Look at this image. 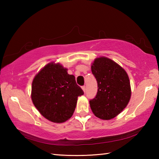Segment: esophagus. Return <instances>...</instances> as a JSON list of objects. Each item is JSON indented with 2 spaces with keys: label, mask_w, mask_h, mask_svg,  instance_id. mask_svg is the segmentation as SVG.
Returning a JSON list of instances; mask_svg holds the SVG:
<instances>
[{
  "label": "esophagus",
  "mask_w": 159,
  "mask_h": 159,
  "mask_svg": "<svg viewBox=\"0 0 159 159\" xmlns=\"http://www.w3.org/2000/svg\"><path fill=\"white\" fill-rule=\"evenodd\" d=\"M82 89H83V92L85 93V85L82 86Z\"/></svg>",
  "instance_id": "1"
}]
</instances>
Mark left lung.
I'll use <instances>...</instances> for the list:
<instances>
[{"instance_id": "1", "label": "left lung", "mask_w": 159, "mask_h": 159, "mask_svg": "<svg viewBox=\"0 0 159 159\" xmlns=\"http://www.w3.org/2000/svg\"><path fill=\"white\" fill-rule=\"evenodd\" d=\"M92 73L98 82V93L90 100L95 116L110 120L128 105L131 96L129 77L121 66L105 57H98L91 65Z\"/></svg>"}]
</instances>
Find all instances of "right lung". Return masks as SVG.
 <instances>
[{
  "instance_id": "add662e5",
  "label": "right lung",
  "mask_w": 159,
  "mask_h": 159,
  "mask_svg": "<svg viewBox=\"0 0 159 159\" xmlns=\"http://www.w3.org/2000/svg\"><path fill=\"white\" fill-rule=\"evenodd\" d=\"M83 90L76 84L74 75L60 63L45 65L32 82L31 99L41 114L54 123L69 119L76 108L78 97Z\"/></svg>"
}]
</instances>
